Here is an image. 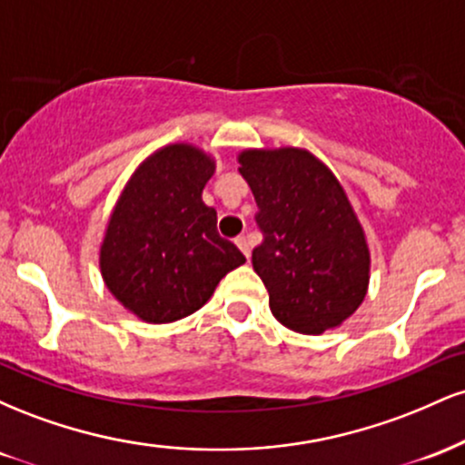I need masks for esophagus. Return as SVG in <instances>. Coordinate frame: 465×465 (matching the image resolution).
<instances>
[{
    "mask_svg": "<svg viewBox=\"0 0 465 465\" xmlns=\"http://www.w3.org/2000/svg\"><path fill=\"white\" fill-rule=\"evenodd\" d=\"M236 244H238V249L244 253V258L249 260V258H251V242H249V236H244V233H242V236H238V238H236Z\"/></svg>",
    "mask_w": 465,
    "mask_h": 465,
    "instance_id": "obj_1",
    "label": "esophagus"
}]
</instances>
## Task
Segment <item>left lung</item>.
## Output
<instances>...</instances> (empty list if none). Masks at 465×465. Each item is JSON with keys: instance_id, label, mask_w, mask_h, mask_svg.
Masks as SVG:
<instances>
[{"instance_id": "1", "label": "left lung", "mask_w": 465, "mask_h": 465, "mask_svg": "<svg viewBox=\"0 0 465 465\" xmlns=\"http://www.w3.org/2000/svg\"><path fill=\"white\" fill-rule=\"evenodd\" d=\"M238 162L258 203L264 240L251 262L273 317L302 334L341 325L370 284V249L341 183L302 148L244 151Z\"/></svg>"}]
</instances>
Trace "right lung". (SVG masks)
Segmentation results:
<instances>
[{
	"instance_id": "obj_1",
	"label": "right lung",
	"mask_w": 465,
	"mask_h": 465,
	"mask_svg": "<svg viewBox=\"0 0 465 465\" xmlns=\"http://www.w3.org/2000/svg\"><path fill=\"white\" fill-rule=\"evenodd\" d=\"M214 159L173 143L135 170L117 201L100 271L115 300L148 323L188 317L218 282L244 262L232 240L216 232V210L203 203Z\"/></svg>"
}]
</instances>
